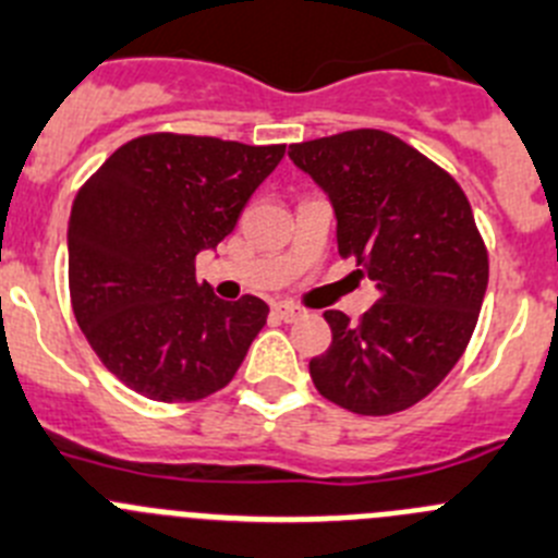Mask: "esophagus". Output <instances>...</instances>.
Listing matches in <instances>:
<instances>
[{
    "mask_svg": "<svg viewBox=\"0 0 558 558\" xmlns=\"http://www.w3.org/2000/svg\"><path fill=\"white\" fill-rule=\"evenodd\" d=\"M272 311L280 316V319H286V323H294V319L303 316V308H298V305H291V303H275Z\"/></svg>",
    "mask_w": 558,
    "mask_h": 558,
    "instance_id": "34e87169",
    "label": "esophagus"
}]
</instances>
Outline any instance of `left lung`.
Here are the masks:
<instances>
[{
    "label": "left lung",
    "mask_w": 558,
    "mask_h": 558,
    "mask_svg": "<svg viewBox=\"0 0 558 558\" xmlns=\"http://www.w3.org/2000/svg\"><path fill=\"white\" fill-rule=\"evenodd\" d=\"M289 158L328 194L341 258L378 289L361 323L325 311L333 341L311 359V380L353 414L420 403L464 353L489 280L461 185L384 130L291 144Z\"/></svg>",
    "instance_id": "left-lung-1"
}]
</instances>
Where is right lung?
Instances as JSON below:
<instances>
[{"label":"right lung","instance_id":"right-lung-1","mask_svg":"<svg viewBox=\"0 0 558 558\" xmlns=\"http://www.w3.org/2000/svg\"><path fill=\"white\" fill-rule=\"evenodd\" d=\"M210 135L153 133L105 160L69 217V291L85 339L124 386L158 403L203 400L233 380L269 305L225 303L197 283L283 158Z\"/></svg>","mask_w":558,"mask_h":558}]
</instances>
